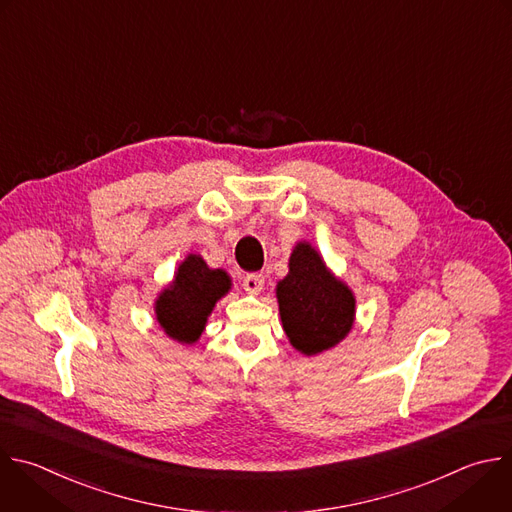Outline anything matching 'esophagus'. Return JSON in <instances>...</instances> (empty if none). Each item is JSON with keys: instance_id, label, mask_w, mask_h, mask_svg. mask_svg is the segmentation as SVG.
<instances>
[{"instance_id": "esophagus-1", "label": "esophagus", "mask_w": 512, "mask_h": 512, "mask_svg": "<svg viewBox=\"0 0 512 512\" xmlns=\"http://www.w3.org/2000/svg\"><path fill=\"white\" fill-rule=\"evenodd\" d=\"M265 285V277L261 273H247L243 277V287L249 291V293H259Z\"/></svg>"}]
</instances>
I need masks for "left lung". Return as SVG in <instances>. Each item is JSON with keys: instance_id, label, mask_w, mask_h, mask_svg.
I'll return each mask as SVG.
<instances>
[{"instance_id": "left-lung-1", "label": "left lung", "mask_w": 512, "mask_h": 512, "mask_svg": "<svg viewBox=\"0 0 512 512\" xmlns=\"http://www.w3.org/2000/svg\"><path fill=\"white\" fill-rule=\"evenodd\" d=\"M279 315L291 346L315 356L337 346L350 333L356 297L323 263L321 255L299 241L289 257V273L277 283Z\"/></svg>"}]
</instances>
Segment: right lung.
I'll return each instance as SVG.
<instances>
[{
	"label": "right lung",
	"mask_w": 512,
	"mask_h": 512,
	"mask_svg": "<svg viewBox=\"0 0 512 512\" xmlns=\"http://www.w3.org/2000/svg\"><path fill=\"white\" fill-rule=\"evenodd\" d=\"M231 289L223 269H211L201 255L191 253L154 301L158 325L181 344H195L201 337L215 303Z\"/></svg>",
	"instance_id": "add662e5"
}]
</instances>
